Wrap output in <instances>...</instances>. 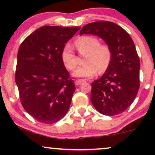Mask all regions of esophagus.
<instances>
[{"instance_id": "34e87169", "label": "esophagus", "mask_w": 155, "mask_h": 155, "mask_svg": "<svg viewBox=\"0 0 155 155\" xmlns=\"http://www.w3.org/2000/svg\"><path fill=\"white\" fill-rule=\"evenodd\" d=\"M86 82V80H82V79H78L75 81V84L76 85H80V84H81L82 82Z\"/></svg>"}]
</instances>
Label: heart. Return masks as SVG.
<instances>
[{
  "label": "heart",
  "instance_id": "obj_1",
  "mask_svg": "<svg viewBox=\"0 0 155 155\" xmlns=\"http://www.w3.org/2000/svg\"><path fill=\"white\" fill-rule=\"evenodd\" d=\"M75 46L81 54H87L85 64L78 68L73 73L75 77L91 78L97 72L104 73L109 68L112 60V51L107 44H100L96 37H81L75 41ZM61 58L65 67L73 71L78 65V60L73 48L70 44H65L61 53Z\"/></svg>",
  "mask_w": 155,
  "mask_h": 155
}]
</instances>
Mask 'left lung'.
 I'll use <instances>...</instances> for the list:
<instances>
[{"instance_id":"obj_1","label":"left lung","mask_w":155,"mask_h":155,"mask_svg":"<svg viewBox=\"0 0 155 155\" xmlns=\"http://www.w3.org/2000/svg\"><path fill=\"white\" fill-rule=\"evenodd\" d=\"M86 34L101 38L112 51L109 68L92 83L91 101L103 115H118L132 104L140 87V63L134 42L124 29L109 21L84 25L80 35Z\"/></svg>"}]
</instances>
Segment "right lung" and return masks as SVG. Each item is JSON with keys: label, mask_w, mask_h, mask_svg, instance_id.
<instances>
[{"label": "right lung", "mask_w": 155, "mask_h": 155, "mask_svg": "<svg viewBox=\"0 0 155 155\" xmlns=\"http://www.w3.org/2000/svg\"><path fill=\"white\" fill-rule=\"evenodd\" d=\"M80 27L44 26L29 35L18 53L15 82L23 108L42 124L65 116L75 90L61 58L65 44Z\"/></svg>", "instance_id": "obj_1"}]
</instances>
